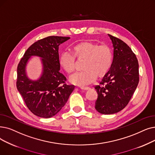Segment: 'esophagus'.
Here are the masks:
<instances>
[{"label":"esophagus","mask_w":155,"mask_h":155,"mask_svg":"<svg viewBox=\"0 0 155 155\" xmlns=\"http://www.w3.org/2000/svg\"><path fill=\"white\" fill-rule=\"evenodd\" d=\"M80 89H81V90H82V91H87L89 89V87H81Z\"/></svg>","instance_id":"34e87169"}]
</instances>
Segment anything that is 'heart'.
<instances>
[{"mask_svg": "<svg viewBox=\"0 0 155 155\" xmlns=\"http://www.w3.org/2000/svg\"><path fill=\"white\" fill-rule=\"evenodd\" d=\"M73 54L63 52L59 57V64L68 74L75 69V57L78 60H84L83 71L71 76L70 82L80 87H85L95 82L96 78H103L108 72L112 61L110 48L106 45H99L92 42H82L73 47Z\"/></svg>", "mask_w": 155, "mask_h": 155, "instance_id": "1", "label": "heart"}]
</instances>
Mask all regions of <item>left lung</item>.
Returning a JSON list of instances; mask_svg holds the SVG:
<instances>
[{"label": "left lung", "instance_id": "8db88e82", "mask_svg": "<svg viewBox=\"0 0 155 155\" xmlns=\"http://www.w3.org/2000/svg\"><path fill=\"white\" fill-rule=\"evenodd\" d=\"M113 47L110 69L95 89L98 97L95 108L110 115L122 110L129 103L139 80L137 59L122 40L108 34Z\"/></svg>", "mask_w": 155, "mask_h": 155}]
</instances>
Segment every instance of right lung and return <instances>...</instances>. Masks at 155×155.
<instances>
[{
  "label": "right lung",
  "mask_w": 155,
  "mask_h": 155,
  "mask_svg": "<svg viewBox=\"0 0 155 155\" xmlns=\"http://www.w3.org/2000/svg\"><path fill=\"white\" fill-rule=\"evenodd\" d=\"M68 37L49 36L33 43L25 52L17 68L16 87L30 111L39 117L48 118L62 109L75 85L66 84V78L60 70L59 46ZM33 55L42 59L43 73L37 81L26 75L25 66Z\"/></svg>",
  "instance_id": "obj_1"
}]
</instances>
